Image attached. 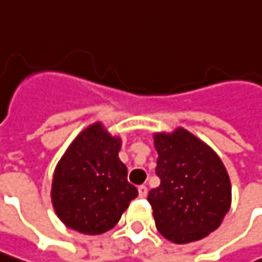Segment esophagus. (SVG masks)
Returning a JSON list of instances; mask_svg holds the SVG:
<instances>
[{
    "label": "esophagus",
    "instance_id": "34e87169",
    "mask_svg": "<svg viewBox=\"0 0 262 262\" xmlns=\"http://www.w3.org/2000/svg\"><path fill=\"white\" fill-rule=\"evenodd\" d=\"M138 191H139V197H146L148 188H146V185H140L139 188H138Z\"/></svg>",
    "mask_w": 262,
    "mask_h": 262
}]
</instances>
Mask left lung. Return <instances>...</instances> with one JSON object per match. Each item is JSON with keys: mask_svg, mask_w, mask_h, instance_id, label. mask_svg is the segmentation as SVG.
Instances as JSON below:
<instances>
[{"mask_svg": "<svg viewBox=\"0 0 262 262\" xmlns=\"http://www.w3.org/2000/svg\"><path fill=\"white\" fill-rule=\"evenodd\" d=\"M157 176L148 202L159 233L174 244L200 241L229 212L232 187L221 157L184 127L154 133Z\"/></svg>", "mask_w": 262, "mask_h": 262, "instance_id": "left-lung-1", "label": "left lung"}]
</instances>
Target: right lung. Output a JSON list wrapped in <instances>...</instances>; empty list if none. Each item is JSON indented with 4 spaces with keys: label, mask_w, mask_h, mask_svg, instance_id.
Instances as JSON below:
<instances>
[{
    "label": "right lung",
    "mask_w": 262,
    "mask_h": 262,
    "mask_svg": "<svg viewBox=\"0 0 262 262\" xmlns=\"http://www.w3.org/2000/svg\"><path fill=\"white\" fill-rule=\"evenodd\" d=\"M122 138L101 122L85 127L53 172L50 199L60 222L85 235H101L120 221L138 190L119 158Z\"/></svg>",
    "instance_id": "add662e5"
}]
</instances>
